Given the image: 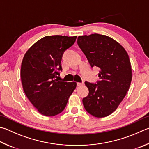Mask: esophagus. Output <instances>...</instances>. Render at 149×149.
Segmentation results:
<instances>
[{
  "instance_id": "34e87169",
  "label": "esophagus",
  "mask_w": 149,
  "mask_h": 149,
  "mask_svg": "<svg viewBox=\"0 0 149 149\" xmlns=\"http://www.w3.org/2000/svg\"><path fill=\"white\" fill-rule=\"evenodd\" d=\"M83 84H84L83 81L82 83H77V86H81V85H83Z\"/></svg>"
}]
</instances>
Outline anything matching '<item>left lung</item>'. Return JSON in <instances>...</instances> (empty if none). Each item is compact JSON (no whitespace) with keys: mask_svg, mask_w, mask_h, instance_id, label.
I'll use <instances>...</instances> for the list:
<instances>
[{"mask_svg":"<svg viewBox=\"0 0 149 149\" xmlns=\"http://www.w3.org/2000/svg\"><path fill=\"white\" fill-rule=\"evenodd\" d=\"M77 42L91 66L100 68L98 81L85 82L89 93L83 98L84 107L94 117H107L118 107L130 86L132 68L128 53L105 35L80 36Z\"/></svg>","mask_w":149,"mask_h":149,"instance_id":"1","label":"left lung"}]
</instances>
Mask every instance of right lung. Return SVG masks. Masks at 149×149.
I'll return each instance as SVG.
<instances>
[{"label": "right lung", "mask_w": 149, "mask_h": 149, "mask_svg": "<svg viewBox=\"0 0 149 149\" xmlns=\"http://www.w3.org/2000/svg\"><path fill=\"white\" fill-rule=\"evenodd\" d=\"M77 36H47L26 51L21 68L23 91L40 113L52 117L64 109L75 82L60 81L61 60L64 51L73 45Z\"/></svg>", "instance_id": "add662e5"}]
</instances>
